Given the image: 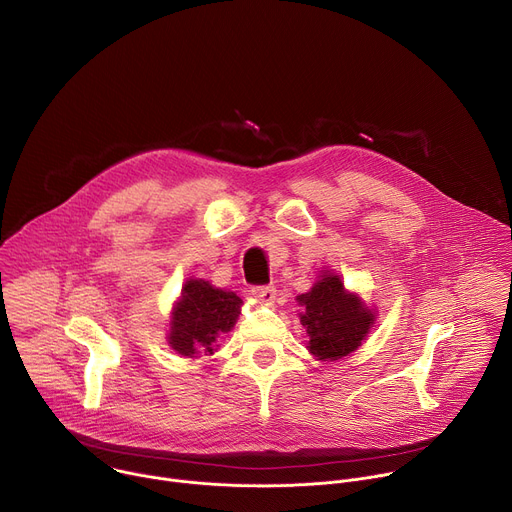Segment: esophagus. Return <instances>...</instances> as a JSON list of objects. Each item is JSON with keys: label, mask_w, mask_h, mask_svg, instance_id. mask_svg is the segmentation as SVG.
Segmentation results:
<instances>
[{"label": "esophagus", "mask_w": 512, "mask_h": 512, "mask_svg": "<svg viewBox=\"0 0 512 512\" xmlns=\"http://www.w3.org/2000/svg\"><path fill=\"white\" fill-rule=\"evenodd\" d=\"M253 298H257L261 304H273L277 298V289L273 285H257L251 289Z\"/></svg>", "instance_id": "esophagus-1"}]
</instances>
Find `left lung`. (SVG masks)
<instances>
[{"mask_svg": "<svg viewBox=\"0 0 512 512\" xmlns=\"http://www.w3.org/2000/svg\"><path fill=\"white\" fill-rule=\"evenodd\" d=\"M300 322L308 332V350L316 360L334 362L352 354L367 340L377 312L348 291L330 269H322L316 283L300 294Z\"/></svg>", "mask_w": 512, "mask_h": 512, "instance_id": "1", "label": "left lung"}]
</instances>
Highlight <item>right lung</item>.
I'll return each instance as SVG.
<instances>
[{
	"label": "right lung",
	"instance_id": "right-lung-1",
	"mask_svg": "<svg viewBox=\"0 0 512 512\" xmlns=\"http://www.w3.org/2000/svg\"><path fill=\"white\" fill-rule=\"evenodd\" d=\"M241 306L235 291L214 287L206 279H188L172 308L168 344L186 358L214 354L216 340L235 328Z\"/></svg>",
	"mask_w": 512,
	"mask_h": 512
}]
</instances>
